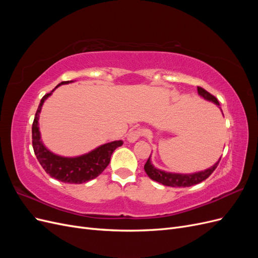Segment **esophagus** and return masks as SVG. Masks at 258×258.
I'll list each match as a JSON object with an SVG mask.
<instances>
[{
	"label": "esophagus",
	"instance_id": "obj_1",
	"mask_svg": "<svg viewBox=\"0 0 258 258\" xmlns=\"http://www.w3.org/2000/svg\"><path fill=\"white\" fill-rule=\"evenodd\" d=\"M144 135V129H142V128H137V129H135V130H131L129 134H128V138H127V140L128 141L130 142V143H135L137 140L140 138V137H142Z\"/></svg>",
	"mask_w": 258,
	"mask_h": 258
}]
</instances>
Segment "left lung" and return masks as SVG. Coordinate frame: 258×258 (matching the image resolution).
I'll return each mask as SVG.
<instances>
[{"instance_id":"1","label":"left lung","mask_w":258,"mask_h":258,"mask_svg":"<svg viewBox=\"0 0 258 258\" xmlns=\"http://www.w3.org/2000/svg\"><path fill=\"white\" fill-rule=\"evenodd\" d=\"M197 89H198V93L201 97H204L206 100L212 101V102H214L215 104L220 105L218 100L213 95H211L210 92H208L206 89L201 87H197ZM150 158L147 159L146 163L144 165V170L146 174L152 179H154V181L170 187H189V186L201 183L202 181H205V179H207L211 174L213 173V171L216 169V167L218 166V162L221 160L220 158V160H218L213 167H211L205 171H201V172L192 173V174H178V173H170V172H166V171L156 169L152 165V161Z\"/></svg>"}]
</instances>
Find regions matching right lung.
I'll return each mask as SVG.
<instances>
[{
    "instance_id": "right-lung-1",
    "label": "right lung",
    "mask_w": 258,
    "mask_h": 258,
    "mask_svg": "<svg viewBox=\"0 0 258 258\" xmlns=\"http://www.w3.org/2000/svg\"><path fill=\"white\" fill-rule=\"evenodd\" d=\"M72 82L73 81L62 82L58 86ZM50 95L51 92L46 93L42 98L35 113L32 124V145L34 154L38 162L41 163V166L46 171V173L58 179V181L71 184H82L88 182L103 172V170L110 163L113 152L117 147L122 145V141H114L103 144L88 154L73 158L62 157V156L51 153L42 143L40 129H38V117H40L42 105L44 101Z\"/></svg>"
}]
</instances>
